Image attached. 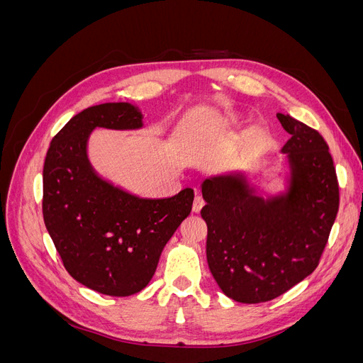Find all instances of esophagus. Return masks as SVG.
I'll return each instance as SVG.
<instances>
[{
	"label": "esophagus",
	"instance_id": "esophagus-1",
	"mask_svg": "<svg viewBox=\"0 0 363 363\" xmlns=\"http://www.w3.org/2000/svg\"><path fill=\"white\" fill-rule=\"evenodd\" d=\"M204 206V200L201 199L200 195H195V199H194V203H192V212H195V213H199L200 211H201V207Z\"/></svg>",
	"mask_w": 363,
	"mask_h": 363
}]
</instances>
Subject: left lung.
I'll return each mask as SVG.
<instances>
[{"label": "left lung", "mask_w": 363, "mask_h": 363, "mask_svg": "<svg viewBox=\"0 0 363 363\" xmlns=\"http://www.w3.org/2000/svg\"><path fill=\"white\" fill-rule=\"evenodd\" d=\"M291 139L286 189L267 199L240 172L201 184L208 269L235 301L274 300L315 271L339 208L333 159L323 136L277 113Z\"/></svg>", "instance_id": "obj_1"}]
</instances>
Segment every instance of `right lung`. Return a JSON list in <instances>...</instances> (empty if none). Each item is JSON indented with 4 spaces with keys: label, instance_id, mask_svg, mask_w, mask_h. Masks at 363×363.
<instances>
[{
    "label": "right lung",
    "instance_id": "obj_1",
    "mask_svg": "<svg viewBox=\"0 0 363 363\" xmlns=\"http://www.w3.org/2000/svg\"><path fill=\"white\" fill-rule=\"evenodd\" d=\"M142 119L130 103L87 107L54 136L43 163L42 212L54 247L72 279L104 295L144 289L192 208L191 188L169 199H140L94 169L87 157L92 131L138 130Z\"/></svg>",
    "mask_w": 363,
    "mask_h": 363
}]
</instances>
